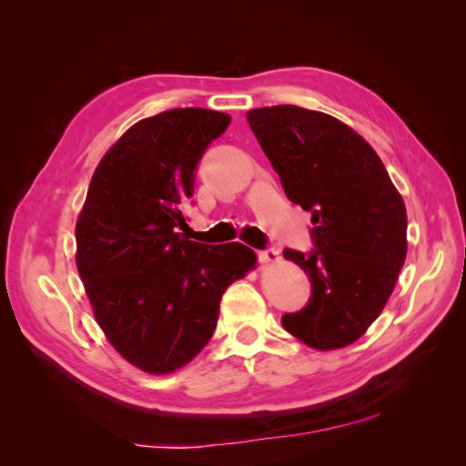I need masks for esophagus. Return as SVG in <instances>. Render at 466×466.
Returning a JSON list of instances; mask_svg holds the SVG:
<instances>
[{"label": "esophagus", "instance_id": "34e87169", "mask_svg": "<svg viewBox=\"0 0 466 466\" xmlns=\"http://www.w3.org/2000/svg\"><path fill=\"white\" fill-rule=\"evenodd\" d=\"M279 252L275 248H265V250H258V261L269 265V263H279Z\"/></svg>", "mask_w": 466, "mask_h": 466}]
</instances>
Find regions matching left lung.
<instances>
[{
  "mask_svg": "<svg viewBox=\"0 0 466 466\" xmlns=\"http://www.w3.org/2000/svg\"><path fill=\"white\" fill-rule=\"evenodd\" d=\"M252 133L288 199L312 214L314 248L283 250L309 273L312 298L283 314L288 333L330 351L380 317L407 257V209L372 146L350 125L294 105L252 108Z\"/></svg>",
  "mask_w": 466,
  "mask_h": 466,
  "instance_id": "left-lung-1",
  "label": "left lung"
}]
</instances>
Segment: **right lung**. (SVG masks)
I'll return each mask as SVG.
<instances>
[{
  "label": "right lung",
  "mask_w": 466,
  "mask_h": 466,
  "mask_svg": "<svg viewBox=\"0 0 466 466\" xmlns=\"http://www.w3.org/2000/svg\"><path fill=\"white\" fill-rule=\"evenodd\" d=\"M230 115L172 108L137 121L102 156L76 222V265L102 333L147 374L188 364L214 335L219 299L255 269L240 242H193L183 208Z\"/></svg>",
  "instance_id": "right-lung-1"
}]
</instances>
